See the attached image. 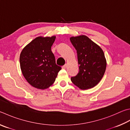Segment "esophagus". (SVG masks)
<instances>
[{
    "instance_id": "34e87169",
    "label": "esophagus",
    "mask_w": 130,
    "mask_h": 130,
    "mask_svg": "<svg viewBox=\"0 0 130 130\" xmlns=\"http://www.w3.org/2000/svg\"><path fill=\"white\" fill-rule=\"evenodd\" d=\"M67 65L65 64V65H64L63 66H62V68L63 69H65L66 68H67Z\"/></svg>"
}]
</instances>
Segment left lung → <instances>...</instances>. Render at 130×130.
<instances>
[{
  "instance_id": "1",
  "label": "left lung",
  "mask_w": 130,
  "mask_h": 130,
  "mask_svg": "<svg viewBox=\"0 0 130 130\" xmlns=\"http://www.w3.org/2000/svg\"><path fill=\"white\" fill-rule=\"evenodd\" d=\"M77 51L78 73L71 81L79 89H88L96 85L105 74L106 61L104 53L98 45L84 35L70 38Z\"/></svg>"
}]
</instances>
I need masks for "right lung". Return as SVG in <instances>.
<instances>
[{
  "instance_id": "1",
  "label": "right lung",
  "mask_w": 130,
  "mask_h": 130,
  "mask_svg": "<svg viewBox=\"0 0 130 130\" xmlns=\"http://www.w3.org/2000/svg\"><path fill=\"white\" fill-rule=\"evenodd\" d=\"M56 37H38L23 49L20 64L23 75L35 88L45 89L55 82L61 67L56 65L51 47Z\"/></svg>"
}]
</instances>
